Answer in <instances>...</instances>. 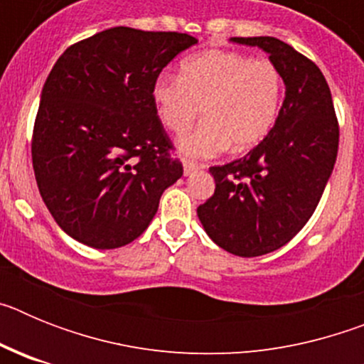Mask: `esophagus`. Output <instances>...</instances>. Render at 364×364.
<instances>
[{
	"instance_id": "obj_1",
	"label": "esophagus",
	"mask_w": 364,
	"mask_h": 364,
	"mask_svg": "<svg viewBox=\"0 0 364 364\" xmlns=\"http://www.w3.org/2000/svg\"><path fill=\"white\" fill-rule=\"evenodd\" d=\"M182 164H184V175L186 176L193 175V173L198 171V169H200V167H202L200 164L193 162V160H188V159H182Z\"/></svg>"
}]
</instances>
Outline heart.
<instances>
[{
  "mask_svg": "<svg viewBox=\"0 0 364 364\" xmlns=\"http://www.w3.org/2000/svg\"><path fill=\"white\" fill-rule=\"evenodd\" d=\"M282 96L279 67L237 50L195 54L182 62L180 78L162 74L153 83V104L166 129L182 133L202 109L205 120L176 142L195 159L259 146L277 122Z\"/></svg>",
  "mask_w": 364,
  "mask_h": 364,
  "instance_id": "heart-1",
  "label": "heart"
}]
</instances>
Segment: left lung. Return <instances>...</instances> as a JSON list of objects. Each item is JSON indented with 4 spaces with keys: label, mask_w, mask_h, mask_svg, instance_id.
<instances>
[{
    "label": "left lung",
    "mask_w": 364,
    "mask_h": 364,
    "mask_svg": "<svg viewBox=\"0 0 364 364\" xmlns=\"http://www.w3.org/2000/svg\"><path fill=\"white\" fill-rule=\"evenodd\" d=\"M233 41L269 54L286 96L259 146L242 159L210 167L215 193L197 215L222 250L259 257L290 242L314 215L333 171L339 124L326 78L311 60L272 36Z\"/></svg>",
    "instance_id": "8db88e82"
}]
</instances>
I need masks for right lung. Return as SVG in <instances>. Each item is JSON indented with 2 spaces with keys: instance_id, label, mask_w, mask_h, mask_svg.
Returning a JSON list of instances; mask_svg holds the SVG:
<instances>
[{
  "instance_id": "1",
  "label": "right lung",
  "mask_w": 364,
  "mask_h": 364,
  "mask_svg": "<svg viewBox=\"0 0 364 364\" xmlns=\"http://www.w3.org/2000/svg\"><path fill=\"white\" fill-rule=\"evenodd\" d=\"M197 40L112 27L70 45L41 91L32 167L56 224L78 242H133L182 176L153 104L164 67Z\"/></svg>"
}]
</instances>
